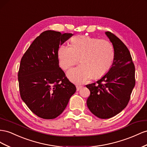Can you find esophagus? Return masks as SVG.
I'll return each mask as SVG.
<instances>
[{
  "label": "esophagus",
  "mask_w": 147,
  "mask_h": 147,
  "mask_svg": "<svg viewBox=\"0 0 147 147\" xmlns=\"http://www.w3.org/2000/svg\"><path fill=\"white\" fill-rule=\"evenodd\" d=\"M82 85H77L76 86V88H77V91H78V90H80L82 88Z\"/></svg>",
  "instance_id": "obj_1"
}]
</instances>
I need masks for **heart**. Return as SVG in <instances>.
<instances>
[{
    "mask_svg": "<svg viewBox=\"0 0 147 147\" xmlns=\"http://www.w3.org/2000/svg\"><path fill=\"white\" fill-rule=\"evenodd\" d=\"M80 58L82 64L68 72L70 80L77 83H84L93 76L100 77L108 72L114 58L113 46L106 39L77 36L72 39L70 46L59 47V64L63 70L77 64Z\"/></svg>",
    "mask_w": 147,
    "mask_h": 147,
    "instance_id": "obj_1",
    "label": "heart"
}]
</instances>
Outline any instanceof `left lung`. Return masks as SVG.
<instances>
[{"instance_id":"left-lung-1","label":"left lung","mask_w":147,"mask_h":147,"mask_svg":"<svg viewBox=\"0 0 147 147\" xmlns=\"http://www.w3.org/2000/svg\"><path fill=\"white\" fill-rule=\"evenodd\" d=\"M105 33L113 45V64L96 83L86 85L90 92L87 106L101 119H109L121 112L128 105L136 84L135 65L128 48L113 33Z\"/></svg>"}]
</instances>
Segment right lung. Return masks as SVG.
<instances>
[{"mask_svg": "<svg viewBox=\"0 0 147 147\" xmlns=\"http://www.w3.org/2000/svg\"><path fill=\"white\" fill-rule=\"evenodd\" d=\"M73 34L47 30L31 43L21 59L18 73L22 100L34 114L53 119L65 109L76 87L59 65L58 51Z\"/></svg>", "mask_w": 147, "mask_h": 147, "instance_id": "right-lung-1", "label": "right lung"}]
</instances>
